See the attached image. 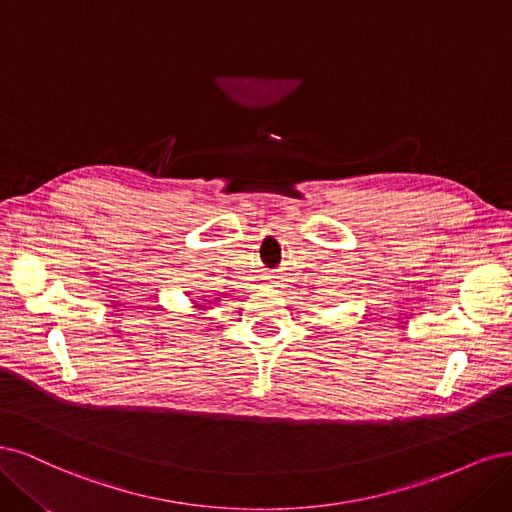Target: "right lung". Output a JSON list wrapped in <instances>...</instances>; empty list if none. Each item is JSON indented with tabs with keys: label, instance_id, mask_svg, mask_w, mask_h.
<instances>
[{
	"label": "right lung",
	"instance_id": "obj_1",
	"mask_svg": "<svg viewBox=\"0 0 512 512\" xmlns=\"http://www.w3.org/2000/svg\"><path fill=\"white\" fill-rule=\"evenodd\" d=\"M217 300H219V298H217ZM208 302H210V300H206V298H204L202 302H193V308H197V310H206L208 306H204V304H208Z\"/></svg>",
	"mask_w": 512,
	"mask_h": 512
}]
</instances>
